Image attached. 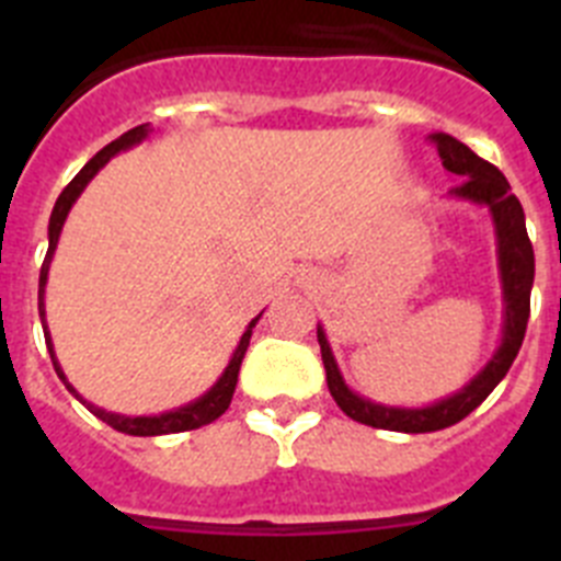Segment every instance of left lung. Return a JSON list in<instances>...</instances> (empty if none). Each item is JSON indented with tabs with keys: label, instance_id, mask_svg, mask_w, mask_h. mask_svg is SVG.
<instances>
[{
	"label": "left lung",
	"instance_id": "8db88e82",
	"mask_svg": "<svg viewBox=\"0 0 561 561\" xmlns=\"http://www.w3.org/2000/svg\"><path fill=\"white\" fill-rule=\"evenodd\" d=\"M433 142L438 148V157L444 168L458 176H463L458 187L449 191L453 199L472 202V205L489 207L494 225V238H497V272L500 286H503V336L494 351V356L485 362L483 368L466 381L463 388L444 399L433 401L427 408H393L381 401L365 399L354 393L345 385L340 374V365L334 359V351L329 345L323 325H317V342L325 365V381L340 404V410L348 419L368 424L376 430H393V433H435V430L453 427L460 419L472 413L485 396L497 388L503 376L512 368L514 356L523 345L525 325L531 314V286H534V247L525 230V213L519 199L512 193V185L505 182L503 173L492 162L480 160L478 153L453 134L435 131Z\"/></svg>",
	"mask_w": 561,
	"mask_h": 561
}]
</instances>
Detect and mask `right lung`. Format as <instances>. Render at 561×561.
I'll return each mask as SVG.
<instances>
[{"label": "right lung", "mask_w": 561, "mask_h": 561, "mask_svg": "<svg viewBox=\"0 0 561 561\" xmlns=\"http://www.w3.org/2000/svg\"><path fill=\"white\" fill-rule=\"evenodd\" d=\"M148 134H151V126L148 123H142V126H134L128 128L126 134H121L117 140L108 142L106 148H101V151L92 157V160L87 162V165L78 171V176L72 182H69L67 187L61 191V196H58L56 207H53V216H49V227H47V238H49V247H47V257H44L42 264V275H38V317H42V325H44V340H47V351H49V359H53V368H56L58 379L67 385V390L72 396H76L78 401H81L83 408L89 410V413H95L98 419L106 421L108 427H114L117 433H126V435H171V433H185V430H199L205 427V424H210V421L219 419L221 413H225L227 408H230L232 401V393H236V381H238V370H241V359H244L247 348H250V336H252V329H255V323L261 320V314L252 320L250 325H247V331L241 334V340H238L236 351H232L230 362H227L225 374L216 379V385H213L210 390H205V393L199 396V399L187 401V404H182V408H173V410H165V413L160 415H121V413H106L103 408H95L92 401L83 399L81 393H78L72 385L67 381V376H64L61 365H58L56 359V348H53V340H49V331H47V320H44V289H47V275H49V261H53V255H56V247H58V238H61V230H64V221H67L69 210H72V205L78 202V196L83 193V187L89 185V182L95 180V173L101 171L103 165H106L112 157H117L121 151H126V148L131 146H140L142 140H146Z\"/></svg>", "instance_id": "1"}]
</instances>
